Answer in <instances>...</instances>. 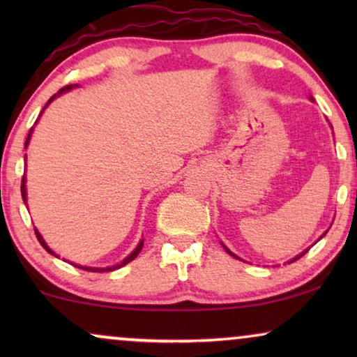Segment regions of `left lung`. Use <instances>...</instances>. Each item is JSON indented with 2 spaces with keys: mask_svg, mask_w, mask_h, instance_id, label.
Masks as SVG:
<instances>
[{
  "mask_svg": "<svg viewBox=\"0 0 357 357\" xmlns=\"http://www.w3.org/2000/svg\"><path fill=\"white\" fill-rule=\"evenodd\" d=\"M310 100H314V97H310ZM326 232H328V231H326ZM326 232H324V236H325V234H326ZM324 236H321V237H324ZM321 237H320V238H321ZM221 245L224 247V250H226V252L229 253V255H231V257H234V258H237V260H242V258H241V257H237V255H236V253H232L231 250H229V248H227L226 245H224V243H222V242H221ZM309 248H310V247H309ZM309 248H305V250H304V252H301V253H299V255H296L294 258H291V260H289V261H287V263H292V261L299 260V258H301L302 255H305V253H307V250H309Z\"/></svg>",
  "mask_w": 357,
  "mask_h": 357,
  "instance_id": "left-lung-1",
  "label": "left lung"
}]
</instances>
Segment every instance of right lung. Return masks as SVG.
<instances>
[{
    "label": "right lung",
    "mask_w": 357,
    "mask_h": 357,
    "mask_svg": "<svg viewBox=\"0 0 357 357\" xmlns=\"http://www.w3.org/2000/svg\"><path fill=\"white\" fill-rule=\"evenodd\" d=\"M73 87H79V86H77V84H70V86H65V87H61V89H60V91H58V92H56V94H53V96L50 97V99H48V102H47V105H45V107H43V110H45V109H47V107H48V105H50V104H52V102L56 99V97H60L61 94H65V92H70V91L73 89ZM43 110L40 112V115L43 114ZM37 121H38V119H37ZM37 121H36V123H37ZM32 131H33V126H32V128H31V131H29V135H27V139H26V144H24V148H27V146H29V141H31V136H32ZM26 182H27V178H26V175H24V177H22V185H21V195H22V202H24V204H27V188H26ZM33 229H36V236H37V238H38V242H40V245H42L43 248H45V250H47L48 253H50V255H53V257H58V255H56V253H55V252H53V250H52V248L47 245V242H45V241H43L42 234L37 231V227H33ZM143 243H144V241H143V238H141V241H139V243H138V247H136V248H135V250H133V252H131L128 257H125V258H123V260H121L120 263H116V265H112V266L99 268V266H82V265H77V263H71V261H70V263H71V265H75L76 268H81V270H86V271H92V273H104V271H115V270H119V268H121V266H125V265H126V263H130L131 260H135V258L139 255L141 248H143ZM58 258H60V257H58ZM65 261H66V260H65Z\"/></svg>",
    "instance_id": "obj_1"
}]
</instances>
